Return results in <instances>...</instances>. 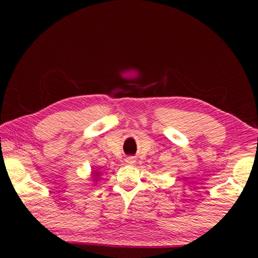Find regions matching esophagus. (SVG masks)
<instances>
[{
	"label": "esophagus",
	"instance_id": "esophagus-1",
	"mask_svg": "<svg viewBox=\"0 0 258 258\" xmlns=\"http://www.w3.org/2000/svg\"><path fill=\"white\" fill-rule=\"evenodd\" d=\"M125 163L127 165H133L135 163V158L134 157H127V158L125 159Z\"/></svg>",
	"mask_w": 258,
	"mask_h": 258
}]
</instances>
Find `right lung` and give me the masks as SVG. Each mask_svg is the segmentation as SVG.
Returning <instances> with one entry per match:
<instances>
[{
  "mask_svg": "<svg viewBox=\"0 0 258 258\" xmlns=\"http://www.w3.org/2000/svg\"><path fill=\"white\" fill-rule=\"evenodd\" d=\"M93 174H94V175H93V177H94V178H98V176H99V172H97V171H94V172H93Z\"/></svg>",
  "mask_w": 258,
  "mask_h": 258,
  "instance_id": "right-lung-1",
  "label": "right lung"
}]
</instances>
